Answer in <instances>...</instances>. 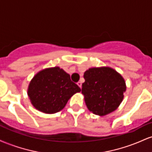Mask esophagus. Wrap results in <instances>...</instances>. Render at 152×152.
<instances>
[{
    "instance_id": "obj_1",
    "label": "esophagus",
    "mask_w": 152,
    "mask_h": 152,
    "mask_svg": "<svg viewBox=\"0 0 152 152\" xmlns=\"http://www.w3.org/2000/svg\"><path fill=\"white\" fill-rule=\"evenodd\" d=\"M77 85H78V86L80 87V88H81V87H82V83H81V81H78V83H77Z\"/></svg>"
}]
</instances>
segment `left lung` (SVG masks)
<instances>
[{"instance_id": "8db88e82", "label": "left lung", "mask_w": 152, "mask_h": 152, "mask_svg": "<svg viewBox=\"0 0 152 152\" xmlns=\"http://www.w3.org/2000/svg\"><path fill=\"white\" fill-rule=\"evenodd\" d=\"M83 78L81 93L90 111L105 116L117 109L126 88L121 75L109 67L92 68L85 71Z\"/></svg>"}]
</instances>
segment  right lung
<instances>
[{"label":"right lung","instance_id":"right-lung-1","mask_svg":"<svg viewBox=\"0 0 152 152\" xmlns=\"http://www.w3.org/2000/svg\"><path fill=\"white\" fill-rule=\"evenodd\" d=\"M81 88L59 67L38 72L31 80L28 95L31 104L46 114H55L65 107L69 99Z\"/></svg>","mask_w":152,"mask_h":152}]
</instances>
